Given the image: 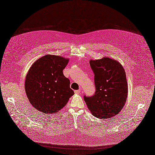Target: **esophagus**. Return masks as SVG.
Listing matches in <instances>:
<instances>
[{
  "label": "esophagus",
  "mask_w": 155,
  "mask_h": 155,
  "mask_svg": "<svg viewBox=\"0 0 155 155\" xmlns=\"http://www.w3.org/2000/svg\"><path fill=\"white\" fill-rule=\"evenodd\" d=\"M74 93H75L76 94H80V93H81V90H75V91H74Z\"/></svg>",
  "instance_id": "1"
}]
</instances>
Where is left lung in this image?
<instances>
[{"mask_svg":"<svg viewBox=\"0 0 155 155\" xmlns=\"http://www.w3.org/2000/svg\"><path fill=\"white\" fill-rule=\"evenodd\" d=\"M96 91L84 100L91 114L99 119H108L119 114L125 105L128 93L126 72L115 60L104 57L91 60Z\"/></svg>","mask_w":155,"mask_h":155,"instance_id":"left-lung-1","label":"left lung"}]
</instances>
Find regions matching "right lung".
<instances>
[{
  "label": "right lung",
  "instance_id": "obj_1",
  "mask_svg": "<svg viewBox=\"0 0 155 155\" xmlns=\"http://www.w3.org/2000/svg\"><path fill=\"white\" fill-rule=\"evenodd\" d=\"M69 58L46 55L36 61L25 79V91L31 105L40 112L53 114L67 104L74 94L63 70Z\"/></svg>",
  "mask_w": 155,
  "mask_h": 155
}]
</instances>
